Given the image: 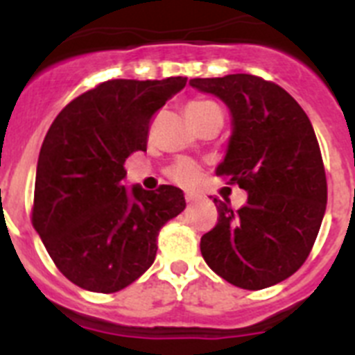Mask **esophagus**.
<instances>
[{
  "label": "esophagus",
  "mask_w": 355,
  "mask_h": 355,
  "mask_svg": "<svg viewBox=\"0 0 355 355\" xmlns=\"http://www.w3.org/2000/svg\"><path fill=\"white\" fill-rule=\"evenodd\" d=\"M184 199H187L188 205H192V202H196V200H197V196H196V193L187 192V193H184Z\"/></svg>",
  "instance_id": "1"
}]
</instances>
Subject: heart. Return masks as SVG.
<instances>
[{
    "instance_id": "obj_1",
    "label": "heart",
    "mask_w": 355,
    "mask_h": 355,
    "mask_svg": "<svg viewBox=\"0 0 355 355\" xmlns=\"http://www.w3.org/2000/svg\"><path fill=\"white\" fill-rule=\"evenodd\" d=\"M209 110H218V106L211 101H192L188 103L187 106V112H196V114L209 112ZM168 175H171V180L175 181V183L192 184L199 178V167H197L196 163L188 162V159H181V162L175 163L174 167L168 171Z\"/></svg>"
}]
</instances>
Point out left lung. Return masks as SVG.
Wrapping results in <instances>:
<instances>
[{
	"label": "left lung",
	"instance_id": "1",
	"mask_svg": "<svg viewBox=\"0 0 355 355\" xmlns=\"http://www.w3.org/2000/svg\"><path fill=\"white\" fill-rule=\"evenodd\" d=\"M190 85L229 108L231 137L216 175L247 192L240 209L213 199L218 222L200 238V254L234 286H274L306 261L327 206L311 121L286 90L252 74L193 78Z\"/></svg>",
	"mask_w": 355,
	"mask_h": 355
}]
</instances>
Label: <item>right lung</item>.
I'll return each mask as SVG.
<instances>
[{
    "mask_svg": "<svg viewBox=\"0 0 355 355\" xmlns=\"http://www.w3.org/2000/svg\"><path fill=\"white\" fill-rule=\"evenodd\" d=\"M187 78L110 80L56 115L35 175L31 222L58 270L83 290L115 293L153 265L163 224L184 209L183 190L128 188L124 162L147 149L149 121Z\"/></svg>",
    "mask_w": 355,
    "mask_h": 355,
    "instance_id": "add662e5",
    "label": "right lung"
}]
</instances>
